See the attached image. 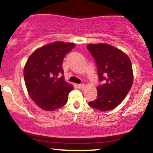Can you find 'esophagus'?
<instances>
[{
  "instance_id": "34e87169",
  "label": "esophagus",
  "mask_w": 153,
  "mask_h": 153,
  "mask_svg": "<svg viewBox=\"0 0 153 153\" xmlns=\"http://www.w3.org/2000/svg\"><path fill=\"white\" fill-rule=\"evenodd\" d=\"M77 86H78L79 89H82L84 87H85V85H84L83 83H80V84H78V85H77Z\"/></svg>"
}]
</instances>
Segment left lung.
<instances>
[{
    "label": "left lung",
    "instance_id": "left-lung-1",
    "mask_svg": "<svg viewBox=\"0 0 153 153\" xmlns=\"http://www.w3.org/2000/svg\"><path fill=\"white\" fill-rule=\"evenodd\" d=\"M97 66V98L90 101L91 108L101 111L114 108L122 103L133 82L132 66L125 53L106 44L88 45Z\"/></svg>",
    "mask_w": 153,
    "mask_h": 153
}]
</instances>
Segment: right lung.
I'll return each mask as SVG.
<instances>
[{
	"label": "right lung",
	"instance_id": "1",
	"mask_svg": "<svg viewBox=\"0 0 153 153\" xmlns=\"http://www.w3.org/2000/svg\"><path fill=\"white\" fill-rule=\"evenodd\" d=\"M75 44L56 42L35 50L28 59L24 78L31 99L45 111L66 104L73 87L65 80L62 62Z\"/></svg>",
	"mask_w": 153,
	"mask_h": 153
}]
</instances>
